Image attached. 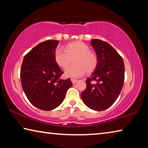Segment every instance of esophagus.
<instances>
[{"label": "esophagus", "instance_id": "1", "mask_svg": "<svg viewBox=\"0 0 148 148\" xmlns=\"http://www.w3.org/2000/svg\"><path fill=\"white\" fill-rule=\"evenodd\" d=\"M77 81H78V80H77V79H71V82H72V84H76Z\"/></svg>", "mask_w": 148, "mask_h": 148}]
</instances>
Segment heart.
I'll return each mask as SVG.
<instances>
[{
  "label": "heart",
  "instance_id": "1",
  "mask_svg": "<svg viewBox=\"0 0 148 148\" xmlns=\"http://www.w3.org/2000/svg\"><path fill=\"white\" fill-rule=\"evenodd\" d=\"M64 49L59 48L56 50L55 61L61 68L66 69L74 59L75 64L65 71L66 76L77 77L85 72L91 73L96 69L99 62L98 57L83 42H70L65 46Z\"/></svg>",
  "mask_w": 148,
  "mask_h": 148
}]
</instances>
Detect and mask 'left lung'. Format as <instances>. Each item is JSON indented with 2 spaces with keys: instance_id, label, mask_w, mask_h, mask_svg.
<instances>
[{
  "instance_id": "left-lung-1",
  "label": "left lung",
  "mask_w": 148,
  "mask_h": 148,
  "mask_svg": "<svg viewBox=\"0 0 148 148\" xmlns=\"http://www.w3.org/2000/svg\"><path fill=\"white\" fill-rule=\"evenodd\" d=\"M91 44L98 57V65L86 79V89L81 97L87 107L102 111L111 106L119 97L125 79V66L121 56L113 47L99 39Z\"/></svg>"
}]
</instances>
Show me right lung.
Segmentation results:
<instances>
[{"label":"right lung","instance_id":"right-lung-1","mask_svg":"<svg viewBox=\"0 0 148 148\" xmlns=\"http://www.w3.org/2000/svg\"><path fill=\"white\" fill-rule=\"evenodd\" d=\"M59 41L49 40L33 47L24 57L20 77L22 88L30 102L49 111L62 103L72 86L71 79H61L63 74L55 61Z\"/></svg>","mask_w":148,"mask_h":148}]
</instances>
